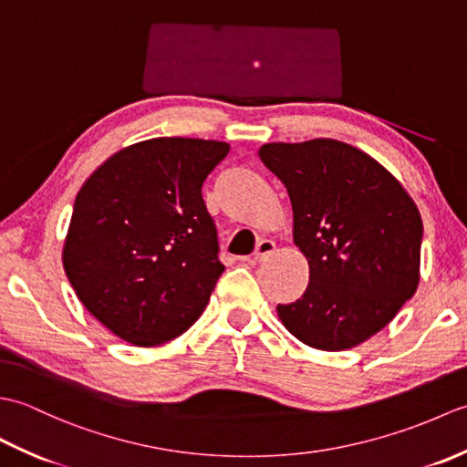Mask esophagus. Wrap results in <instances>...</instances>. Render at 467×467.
<instances>
[{"mask_svg":"<svg viewBox=\"0 0 467 467\" xmlns=\"http://www.w3.org/2000/svg\"><path fill=\"white\" fill-rule=\"evenodd\" d=\"M273 253H275V243L269 241V239H263V241H259V244H256V249L253 253V259L256 263H261V261L266 259V256H271Z\"/></svg>","mask_w":467,"mask_h":467,"instance_id":"34e87169","label":"esophagus"}]
</instances>
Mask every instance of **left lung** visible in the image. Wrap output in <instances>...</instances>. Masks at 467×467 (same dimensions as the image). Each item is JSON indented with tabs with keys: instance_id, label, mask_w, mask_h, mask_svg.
Wrapping results in <instances>:
<instances>
[{
	"instance_id": "8db88e82",
	"label": "left lung",
	"mask_w": 467,
	"mask_h": 467,
	"mask_svg": "<svg viewBox=\"0 0 467 467\" xmlns=\"http://www.w3.org/2000/svg\"><path fill=\"white\" fill-rule=\"evenodd\" d=\"M259 156L289 192L293 239L309 261V286L276 306L279 319L315 349H351L418 289V206L369 154L331 138L265 144Z\"/></svg>"
}]
</instances>
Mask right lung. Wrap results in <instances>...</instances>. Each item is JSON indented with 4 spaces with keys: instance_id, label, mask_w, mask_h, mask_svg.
I'll use <instances>...</instances> for the list:
<instances>
[{
    "instance_id": "obj_1",
    "label": "right lung",
    "mask_w": 467,
    "mask_h": 467,
    "mask_svg": "<svg viewBox=\"0 0 467 467\" xmlns=\"http://www.w3.org/2000/svg\"><path fill=\"white\" fill-rule=\"evenodd\" d=\"M228 144L152 138L116 152L76 196L64 271L120 339L162 345L192 327L223 275L202 182Z\"/></svg>"
}]
</instances>
